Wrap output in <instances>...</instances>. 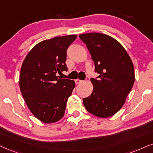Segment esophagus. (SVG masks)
<instances>
[{"label":"esophagus","mask_w":153,"mask_h":153,"mask_svg":"<svg viewBox=\"0 0 153 153\" xmlns=\"http://www.w3.org/2000/svg\"><path fill=\"white\" fill-rule=\"evenodd\" d=\"M75 84H80L81 82H82V80H80V79H76V80H75Z\"/></svg>","instance_id":"esophagus-1"}]
</instances>
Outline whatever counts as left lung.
Masks as SVG:
<instances>
[{
	"label": "left lung",
	"mask_w": 153,
	"mask_h": 153,
	"mask_svg": "<svg viewBox=\"0 0 153 153\" xmlns=\"http://www.w3.org/2000/svg\"><path fill=\"white\" fill-rule=\"evenodd\" d=\"M86 44L99 76L91 78L93 91L83 99L86 109L98 117L113 116L123 107L135 81L133 64L119 42L102 33L79 35Z\"/></svg>",
	"instance_id": "1"
}]
</instances>
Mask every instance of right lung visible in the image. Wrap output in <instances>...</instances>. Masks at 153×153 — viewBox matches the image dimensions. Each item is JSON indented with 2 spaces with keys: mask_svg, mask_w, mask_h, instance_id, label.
<instances>
[{
  "mask_svg": "<svg viewBox=\"0 0 153 153\" xmlns=\"http://www.w3.org/2000/svg\"><path fill=\"white\" fill-rule=\"evenodd\" d=\"M76 35L56 36L36 44L23 61L20 88L27 105L44 123L56 122L63 117L75 82L58 76L67 71V49Z\"/></svg>",
  "mask_w": 153,
  "mask_h": 153,
  "instance_id": "obj_1",
  "label": "right lung"
}]
</instances>
